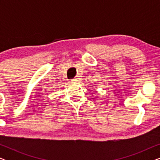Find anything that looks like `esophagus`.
Here are the masks:
<instances>
[{
  "mask_svg": "<svg viewBox=\"0 0 160 160\" xmlns=\"http://www.w3.org/2000/svg\"><path fill=\"white\" fill-rule=\"evenodd\" d=\"M76 81H77V80H76V78H74V79H71V80H69V82H70V83H74V82H76Z\"/></svg>",
  "mask_w": 160,
  "mask_h": 160,
  "instance_id": "34e87169",
  "label": "esophagus"
}]
</instances>
